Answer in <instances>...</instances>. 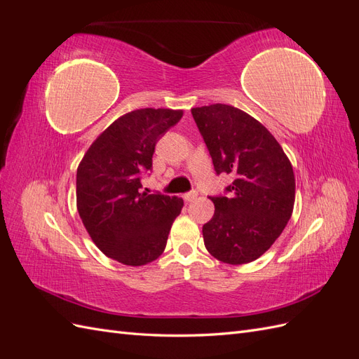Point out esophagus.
<instances>
[{
  "label": "esophagus",
  "mask_w": 359,
  "mask_h": 359,
  "mask_svg": "<svg viewBox=\"0 0 359 359\" xmlns=\"http://www.w3.org/2000/svg\"><path fill=\"white\" fill-rule=\"evenodd\" d=\"M184 201H186V202H193L194 199H198V193L196 191H189V193H186V194H184Z\"/></svg>",
  "instance_id": "obj_1"
}]
</instances>
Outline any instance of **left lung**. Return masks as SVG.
<instances>
[{
	"instance_id": "left-lung-1",
	"label": "left lung",
	"mask_w": 359,
	"mask_h": 359,
	"mask_svg": "<svg viewBox=\"0 0 359 359\" xmlns=\"http://www.w3.org/2000/svg\"><path fill=\"white\" fill-rule=\"evenodd\" d=\"M191 115L217 173L233 182L229 196L210 198L212 219L203 224L211 256L229 265L253 262L276 243L295 203L292 163L276 137L252 115L231 104L193 107Z\"/></svg>"
}]
</instances>
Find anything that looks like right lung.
Returning <instances> with one entry per match:
<instances>
[{"mask_svg": "<svg viewBox=\"0 0 359 359\" xmlns=\"http://www.w3.org/2000/svg\"><path fill=\"white\" fill-rule=\"evenodd\" d=\"M182 111L136 109L107 127L86 151L76 173V206L86 232L107 257L128 266L156 260L184 202L142 191L160 135Z\"/></svg>", "mask_w": 359, "mask_h": 359, "instance_id": "obj_1", "label": "right lung"}]
</instances>
